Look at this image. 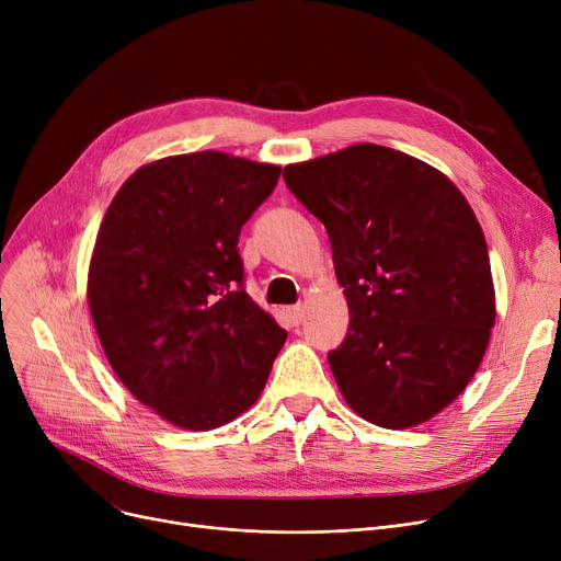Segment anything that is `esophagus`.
<instances>
[{
	"label": "esophagus",
	"mask_w": 561,
	"mask_h": 561,
	"mask_svg": "<svg viewBox=\"0 0 561 561\" xmlns=\"http://www.w3.org/2000/svg\"><path fill=\"white\" fill-rule=\"evenodd\" d=\"M284 316L288 318L290 325H300L302 318H305V309H302L300 305H296V307H286V309H284Z\"/></svg>",
	"instance_id": "1"
}]
</instances>
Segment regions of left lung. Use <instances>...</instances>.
<instances>
[{
    "instance_id": "1",
    "label": "left lung",
    "mask_w": 561,
    "mask_h": 561,
    "mask_svg": "<svg viewBox=\"0 0 561 561\" xmlns=\"http://www.w3.org/2000/svg\"><path fill=\"white\" fill-rule=\"evenodd\" d=\"M328 229L350 328L328 359L345 402L379 427L444 411L473 379L495 322L482 227L430 163L362 142L284 168Z\"/></svg>"
}]
</instances>
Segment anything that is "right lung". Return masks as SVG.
I'll use <instances>...</instances> for the list:
<instances>
[{"label": "right lung", "mask_w": 561, "mask_h": 561, "mask_svg": "<svg viewBox=\"0 0 561 561\" xmlns=\"http://www.w3.org/2000/svg\"><path fill=\"white\" fill-rule=\"evenodd\" d=\"M279 165L193 152L140 165L115 193L88 268V307L129 393L206 432L261 396L286 332L243 288L239 233Z\"/></svg>", "instance_id": "right-lung-1"}]
</instances>
